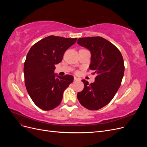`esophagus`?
Masks as SVG:
<instances>
[{"instance_id":"34e87169","label":"esophagus","mask_w":147,"mask_h":147,"mask_svg":"<svg viewBox=\"0 0 147 147\" xmlns=\"http://www.w3.org/2000/svg\"><path fill=\"white\" fill-rule=\"evenodd\" d=\"M74 81H80V78L76 77H74Z\"/></svg>"}]
</instances>
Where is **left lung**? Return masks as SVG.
<instances>
[{
    "label": "left lung",
    "mask_w": 147,
    "mask_h": 147,
    "mask_svg": "<svg viewBox=\"0 0 147 147\" xmlns=\"http://www.w3.org/2000/svg\"><path fill=\"white\" fill-rule=\"evenodd\" d=\"M77 43L91 51L90 69L96 75L91 84L82 80L84 88L78 92L77 98L86 109L99 110L112 100L121 86L124 72L123 56L113 43L101 37L80 38Z\"/></svg>",
    "instance_id": "1"
}]
</instances>
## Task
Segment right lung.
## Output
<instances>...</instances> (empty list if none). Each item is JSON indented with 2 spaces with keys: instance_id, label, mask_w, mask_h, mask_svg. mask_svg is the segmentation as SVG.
<instances>
[{
  "instance_id": "add662e5",
  "label": "right lung",
  "mask_w": 147,
  "mask_h": 147,
  "mask_svg": "<svg viewBox=\"0 0 147 147\" xmlns=\"http://www.w3.org/2000/svg\"><path fill=\"white\" fill-rule=\"evenodd\" d=\"M77 38L50 35L35 43L29 50L24 64L26 90L34 103L43 110L58 106L63 92L72 83L74 77L54 74L55 65L62 61L65 51Z\"/></svg>"
}]
</instances>
